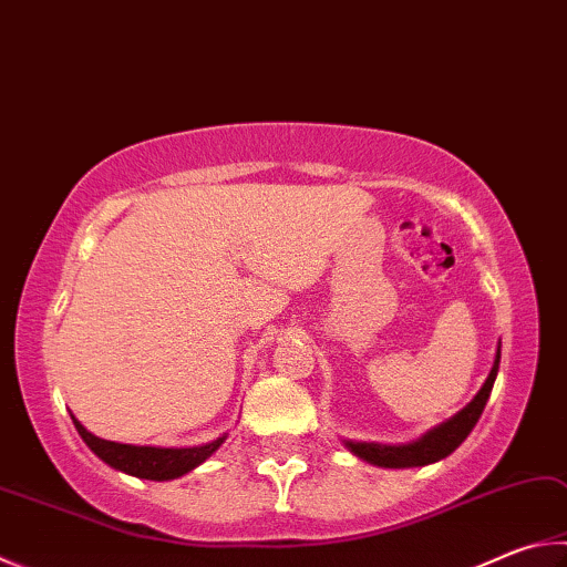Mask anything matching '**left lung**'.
<instances>
[{
	"mask_svg": "<svg viewBox=\"0 0 567 567\" xmlns=\"http://www.w3.org/2000/svg\"><path fill=\"white\" fill-rule=\"evenodd\" d=\"M498 364H501V347L496 352V362H493L486 384L481 386L476 399H473L466 409L458 411L454 419L446 421V424H441L434 431H429L424 439H419V441H414V444H406V446L354 444V441H347L349 451L357 454L359 458L377 463V466H386V468L429 466V463L446 458L451 451H456L463 444V439L471 434V429L476 426V421L481 419L483 409H486L493 382H496V374H498Z\"/></svg>",
	"mask_w": 567,
	"mask_h": 567,
	"instance_id": "1",
	"label": "left lung"
}]
</instances>
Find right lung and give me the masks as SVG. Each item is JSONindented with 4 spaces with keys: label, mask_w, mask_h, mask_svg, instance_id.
I'll return each instance as SVG.
<instances>
[{
    "label": "right lung",
    "mask_w": 567,
    "mask_h": 567,
    "mask_svg": "<svg viewBox=\"0 0 567 567\" xmlns=\"http://www.w3.org/2000/svg\"><path fill=\"white\" fill-rule=\"evenodd\" d=\"M74 426L79 436L86 441V446L94 451V454L106 461L109 466L118 468L123 473H131L136 478H148V481H171L178 478L183 473L193 471L195 466L208 458L210 454L220 449L225 436L205 446H193V449H156V446H128V444H116V441L99 439L79 424L76 416Z\"/></svg>",
    "instance_id": "obj_1"
}]
</instances>
